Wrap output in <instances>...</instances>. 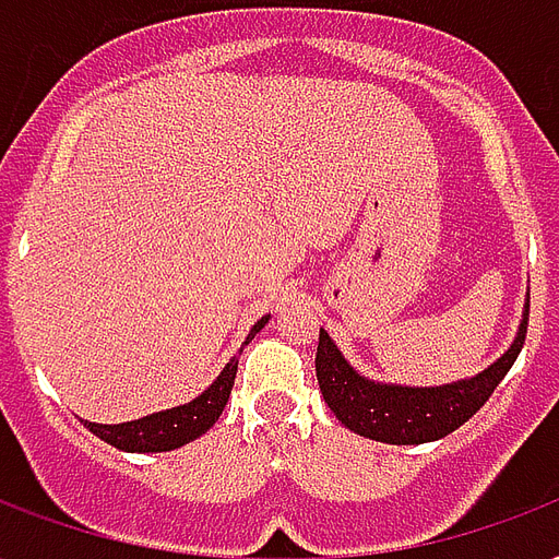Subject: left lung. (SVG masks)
<instances>
[{"label":"left lung","mask_w":559,"mask_h":559,"mask_svg":"<svg viewBox=\"0 0 559 559\" xmlns=\"http://www.w3.org/2000/svg\"><path fill=\"white\" fill-rule=\"evenodd\" d=\"M527 306L531 300H525V311L519 320L513 344L490 367H484L481 373L469 376V379L437 384V388L376 382L370 376H361L344 358L338 344L329 338L326 329H320L318 358H314L320 393H323L329 411L349 431L361 437L393 445L440 440L464 426L508 376L516 356L522 353V344H525Z\"/></svg>","instance_id":"8db88e82"}]
</instances>
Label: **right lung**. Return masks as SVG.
I'll list each match as a JSON object with an SVG mask.
<instances>
[{
  "label": "right lung",
  "instance_id": "add662e5",
  "mask_svg": "<svg viewBox=\"0 0 559 559\" xmlns=\"http://www.w3.org/2000/svg\"><path fill=\"white\" fill-rule=\"evenodd\" d=\"M267 320H271V314H265V318H259L253 323L245 344L253 341V335L265 326ZM236 370H239V358L233 356L218 373V379L201 396H194L192 402H183L177 408L157 411V414H148V417L131 419V423H114V426L86 423L84 419V426L95 437H102L104 443L116 445L122 452H171V449L192 443V440H198V437L206 435L215 426V419L221 417V411H224V405L230 400Z\"/></svg>",
  "mask_w": 559,
  "mask_h": 559
}]
</instances>
